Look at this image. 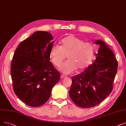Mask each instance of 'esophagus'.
<instances>
[{
  "mask_svg": "<svg viewBox=\"0 0 126 126\" xmlns=\"http://www.w3.org/2000/svg\"><path fill=\"white\" fill-rule=\"evenodd\" d=\"M60 77H61V79H64V78H66L67 77H66V76H64V75H61V76H60Z\"/></svg>",
  "mask_w": 126,
  "mask_h": 126,
  "instance_id": "34e87169",
  "label": "esophagus"
}]
</instances>
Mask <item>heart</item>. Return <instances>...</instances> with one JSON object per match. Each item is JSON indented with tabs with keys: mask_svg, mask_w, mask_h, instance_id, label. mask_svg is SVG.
I'll return each mask as SVG.
<instances>
[{
	"mask_svg": "<svg viewBox=\"0 0 126 126\" xmlns=\"http://www.w3.org/2000/svg\"><path fill=\"white\" fill-rule=\"evenodd\" d=\"M61 45L54 44L50 51V58L53 64L59 67L67 55V61L60 67L61 72L70 74L78 69L82 70L86 68L94 57L95 47L92 44L74 35H69L62 40Z\"/></svg>",
	"mask_w": 126,
	"mask_h": 126,
	"instance_id": "b5f03b06",
	"label": "heart"
}]
</instances>
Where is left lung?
I'll list each match as a JSON object with an SVG mask.
<instances>
[{
    "instance_id": "left-lung-1",
    "label": "left lung",
    "mask_w": 126,
    "mask_h": 126,
    "mask_svg": "<svg viewBox=\"0 0 126 126\" xmlns=\"http://www.w3.org/2000/svg\"><path fill=\"white\" fill-rule=\"evenodd\" d=\"M94 43L99 45L96 59L83 72L73 77L69 92L72 101L84 108L99 105L111 93L118 68L116 58L107 44L99 40Z\"/></svg>"
}]
</instances>
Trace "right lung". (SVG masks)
Segmentation results:
<instances>
[{
  "instance_id": "add662e5",
  "label": "right lung",
  "mask_w": 126,
  "mask_h": 126,
  "mask_svg": "<svg viewBox=\"0 0 126 126\" xmlns=\"http://www.w3.org/2000/svg\"><path fill=\"white\" fill-rule=\"evenodd\" d=\"M52 40L50 33L36 31L20 43L14 53L11 65L13 90L29 106L40 107L46 102L60 79L50 61Z\"/></svg>"
}]
</instances>
